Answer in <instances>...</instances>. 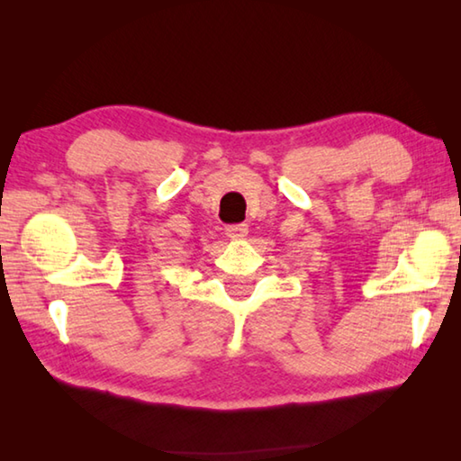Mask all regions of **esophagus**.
I'll list each match as a JSON object with an SVG mask.
<instances>
[{
  "mask_svg": "<svg viewBox=\"0 0 461 461\" xmlns=\"http://www.w3.org/2000/svg\"><path fill=\"white\" fill-rule=\"evenodd\" d=\"M225 233H228L231 240H244L248 236V225L246 223L228 225V228H225Z\"/></svg>",
  "mask_w": 461,
  "mask_h": 461,
  "instance_id": "esophagus-1",
  "label": "esophagus"
}]
</instances>
